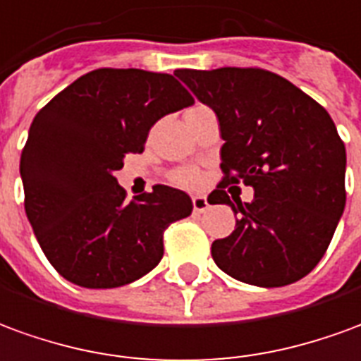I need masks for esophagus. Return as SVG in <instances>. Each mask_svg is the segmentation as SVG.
Segmentation results:
<instances>
[{
  "label": "esophagus",
  "mask_w": 361,
  "mask_h": 361,
  "mask_svg": "<svg viewBox=\"0 0 361 361\" xmlns=\"http://www.w3.org/2000/svg\"><path fill=\"white\" fill-rule=\"evenodd\" d=\"M192 206H194V212H198V214H200V212H206L209 206L208 198H206V196H194Z\"/></svg>",
  "instance_id": "obj_1"
}]
</instances>
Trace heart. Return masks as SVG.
I'll return each instance as SVG.
<instances>
[{
	"label": "heart",
	"mask_w": 361,
	"mask_h": 361,
	"mask_svg": "<svg viewBox=\"0 0 361 361\" xmlns=\"http://www.w3.org/2000/svg\"><path fill=\"white\" fill-rule=\"evenodd\" d=\"M202 109H204V106H194L190 111H186L185 118L186 116H190V114H194V112L202 111ZM175 183L180 186H186V188H194V186L200 185V175H198L196 171H192V169H185V171H178V173H176Z\"/></svg>",
	"instance_id": "1"
}]
</instances>
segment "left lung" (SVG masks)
Here are the masks:
<instances>
[{"label": "left lung", "mask_w": 361, "mask_h": 361, "mask_svg": "<svg viewBox=\"0 0 361 361\" xmlns=\"http://www.w3.org/2000/svg\"><path fill=\"white\" fill-rule=\"evenodd\" d=\"M219 120L226 178L208 196L237 216L212 243L219 270L258 288L301 280L331 245L344 206L346 149L334 122L309 94L272 71L176 70ZM252 185V202L228 200L227 184Z\"/></svg>", "instance_id": "1"}]
</instances>
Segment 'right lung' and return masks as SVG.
<instances>
[{
	"instance_id": "right-lung-1",
	"label": "right lung",
	"mask_w": 361,
	"mask_h": 361,
	"mask_svg": "<svg viewBox=\"0 0 361 361\" xmlns=\"http://www.w3.org/2000/svg\"><path fill=\"white\" fill-rule=\"evenodd\" d=\"M190 104L169 73L103 68L75 79L35 116L21 153L25 212L66 280L106 290L159 264L163 231L192 214V200L157 185L126 202L114 173L126 153L144 152L157 120Z\"/></svg>"
}]
</instances>
